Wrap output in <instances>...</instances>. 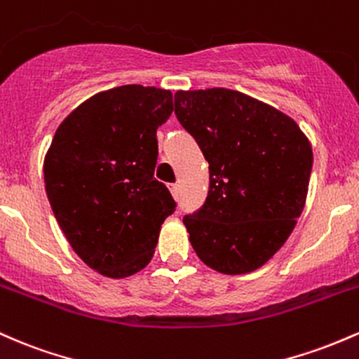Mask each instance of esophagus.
I'll return each mask as SVG.
<instances>
[{
	"label": "esophagus",
	"mask_w": 359,
	"mask_h": 359,
	"mask_svg": "<svg viewBox=\"0 0 359 359\" xmlns=\"http://www.w3.org/2000/svg\"><path fill=\"white\" fill-rule=\"evenodd\" d=\"M169 190H171L175 198H178V196H180V187H178V184H169Z\"/></svg>",
	"instance_id": "34e87169"
}]
</instances>
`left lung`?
<instances>
[{"label": "left lung", "instance_id": "8db88e82", "mask_svg": "<svg viewBox=\"0 0 359 359\" xmlns=\"http://www.w3.org/2000/svg\"><path fill=\"white\" fill-rule=\"evenodd\" d=\"M175 114L210 171L207 200L183 219L196 256L224 275L255 271L304 210L309 139L288 115L225 88L176 91Z\"/></svg>", "mask_w": 359, "mask_h": 359}]
</instances>
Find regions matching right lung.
<instances>
[{"label": "right lung", "mask_w": 359, "mask_h": 359, "mask_svg": "<svg viewBox=\"0 0 359 359\" xmlns=\"http://www.w3.org/2000/svg\"><path fill=\"white\" fill-rule=\"evenodd\" d=\"M171 111V91L126 84L91 96L55 130L43 161L47 198L71 248L100 275L146 268L175 212L154 178L156 130Z\"/></svg>", "instance_id": "obj_1"}]
</instances>
